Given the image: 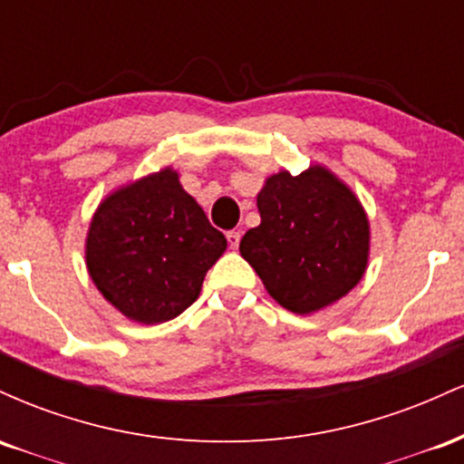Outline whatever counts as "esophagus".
Instances as JSON below:
<instances>
[{
  "label": "esophagus",
  "instance_id": "obj_1",
  "mask_svg": "<svg viewBox=\"0 0 464 464\" xmlns=\"http://www.w3.org/2000/svg\"><path fill=\"white\" fill-rule=\"evenodd\" d=\"M239 237H242V236H239V231H228V233H227L228 246H231L233 250H236V248L239 246Z\"/></svg>",
  "mask_w": 464,
  "mask_h": 464
}]
</instances>
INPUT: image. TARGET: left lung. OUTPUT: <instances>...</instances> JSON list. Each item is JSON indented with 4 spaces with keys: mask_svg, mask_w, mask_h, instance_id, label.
<instances>
[{
    "mask_svg": "<svg viewBox=\"0 0 464 464\" xmlns=\"http://www.w3.org/2000/svg\"><path fill=\"white\" fill-rule=\"evenodd\" d=\"M259 227L239 253L268 295L295 314L334 305L369 268L371 222L355 191L338 174L312 163L301 174L279 169L257 194Z\"/></svg>",
    "mask_w": 464,
    "mask_h": 464,
    "instance_id": "1",
    "label": "left lung"
}]
</instances>
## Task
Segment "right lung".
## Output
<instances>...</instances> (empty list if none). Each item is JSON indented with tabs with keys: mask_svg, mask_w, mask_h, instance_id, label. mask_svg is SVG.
Here are the masks:
<instances>
[{
	"mask_svg": "<svg viewBox=\"0 0 464 464\" xmlns=\"http://www.w3.org/2000/svg\"><path fill=\"white\" fill-rule=\"evenodd\" d=\"M225 250L227 237L168 165L100 200L84 237V264L121 316L159 324L198 299L207 270Z\"/></svg>",
	"mask_w": 464,
	"mask_h": 464,
	"instance_id": "1",
	"label": "right lung"
}]
</instances>
